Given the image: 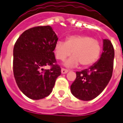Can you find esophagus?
<instances>
[{
  "label": "esophagus",
  "instance_id": "34e87169",
  "mask_svg": "<svg viewBox=\"0 0 123 123\" xmlns=\"http://www.w3.org/2000/svg\"><path fill=\"white\" fill-rule=\"evenodd\" d=\"M61 72H62V74H66L68 72V70H66V69L62 68V70H61Z\"/></svg>",
  "mask_w": 123,
  "mask_h": 123
}]
</instances>
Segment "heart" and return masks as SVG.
Masks as SVG:
<instances>
[{
	"mask_svg": "<svg viewBox=\"0 0 123 123\" xmlns=\"http://www.w3.org/2000/svg\"><path fill=\"white\" fill-rule=\"evenodd\" d=\"M54 51L57 60L63 61L72 55L64 66L75 67L79 63L87 67L95 63L101 51L100 43L97 39L87 35H72L68 37L66 42L58 40L55 44Z\"/></svg>",
	"mask_w": 123,
	"mask_h": 123,
	"instance_id": "1",
	"label": "heart"
}]
</instances>
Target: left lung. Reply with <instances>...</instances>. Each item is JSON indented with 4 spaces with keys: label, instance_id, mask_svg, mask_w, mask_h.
Masks as SVG:
<instances>
[{
    "label": "left lung",
    "instance_id": "obj_1",
    "mask_svg": "<svg viewBox=\"0 0 123 123\" xmlns=\"http://www.w3.org/2000/svg\"><path fill=\"white\" fill-rule=\"evenodd\" d=\"M100 59L89 69L76 72V78L70 90L72 95L83 101H89L102 93L112 77L114 50L110 40L104 39Z\"/></svg>",
    "mask_w": 123,
    "mask_h": 123
}]
</instances>
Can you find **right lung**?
<instances>
[{
	"label": "right lung",
	"instance_id": "right-lung-1",
	"mask_svg": "<svg viewBox=\"0 0 123 123\" xmlns=\"http://www.w3.org/2000/svg\"><path fill=\"white\" fill-rule=\"evenodd\" d=\"M57 40L49 25L28 29L17 38L13 48V74L19 89L28 98L40 99L52 92L61 74L53 52ZM46 65L51 68L43 70Z\"/></svg>",
	"mask_w": 123,
	"mask_h": 123
}]
</instances>
